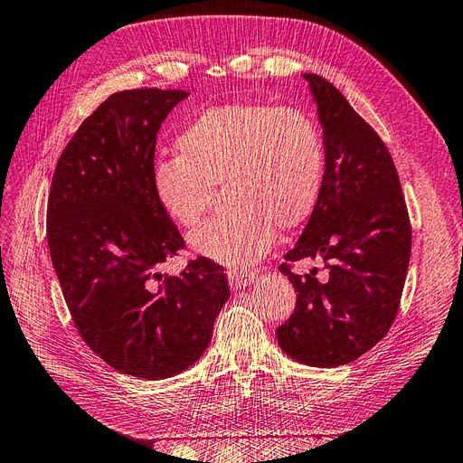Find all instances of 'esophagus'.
Returning <instances> with one entry per match:
<instances>
[{"label": "esophagus", "mask_w": 463, "mask_h": 463, "mask_svg": "<svg viewBox=\"0 0 463 463\" xmlns=\"http://www.w3.org/2000/svg\"><path fill=\"white\" fill-rule=\"evenodd\" d=\"M255 272L247 270V269H230L228 270V282L232 289H241L249 284L255 282Z\"/></svg>", "instance_id": "esophagus-1"}]
</instances>
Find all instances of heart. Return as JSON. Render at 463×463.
<instances>
[{
    "label": "heart",
    "instance_id": "b5f03b06",
    "mask_svg": "<svg viewBox=\"0 0 463 463\" xmlns=\"http://www.w3.org/2000/svg\"><path fill=\"white\" fill-rule=\"evenodd\" d=\"M177 156L152 167L154 199L181 228H194L223 185L226 213L189 237L199 255L245 266L311 216L325 177V145L299 108L233 102L208 108L175 138Z\"/></svg>",
    "mask_w": 463,
    "mask_h": 463
}]
</instances>
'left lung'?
Wrapping results in <instances>:
<instances>
[{
  "label": "left lung",
  "instance_id": "left-lung-1",
  "mask_svg": "<svg viewBox=\"0 0 463 463\" xmlns=\"http://www.w3.org/2000/svg\"><path fill=\"white\" fill-rule=\"evenodd\" d=\"M325 138V177L313 214L279 266L298 291L278 326L282 352L311 367L355 361L390 330L411 255V226L396 165L383 138L326 79L305 73ZM320 258L299 277L288 264Z\"/></svg>",
  "mask_w": 463,
  "mask_h": 463
}]
</instances>
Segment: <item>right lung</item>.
<instances>
[{
	"label": "right lung",
	"instance_id": "obj_1",
	"mask_svg": "<svg viewBox=\"0 0 463 463\" xmlns=\"http://www.w3.org/2000/svg\"><path fill=\"white\" fill-rule=\"evenodd\" d=\"M187 96L111 94L67 143L48 197L50 257L80 338L146 381L189 369L230 298L223 269L206 257L177 276L158 272L185 241L154 199L156 133Z\"/></svg>",
	"mask_w": 463,
	"mask_h": 463
}]
</instances>
